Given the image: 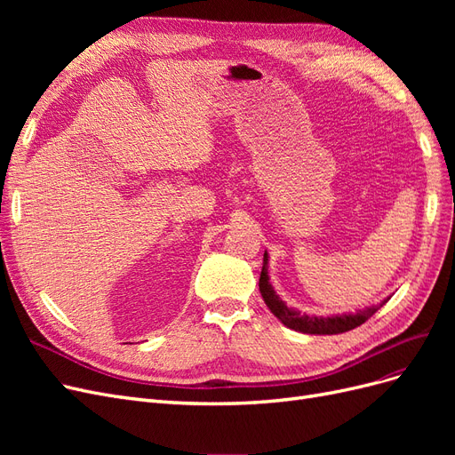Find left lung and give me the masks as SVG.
I'll return each instance as SVG.
<instances>
[{
  "mask_svg": "<svg viewBox=\"0 0 455 455\" xmlns=\"http://www.w3.org/2000/svg\"><path fill=\"white\" fill-rule=\"evenodd\" d=\"M259 292H261V298H264V301H266V306L269 307V311L275 316H277V319L284 326L296 330V332L321 334V336L323 334H341V332H347V330L361 326L383 304H387V299H383L379 306H371V307H366L359 313H349V315H332V316L301 315L299 311H294V309L288 307L284 301L277 294H275L273 286L269 284L267 252H264V266H261V273H259Z\"/></svg>",
  "mask_w": 455,
  "mask_h": 455,
  "instance_id": "8db88e82",
  "label": "left lung"
}]
</instances>
